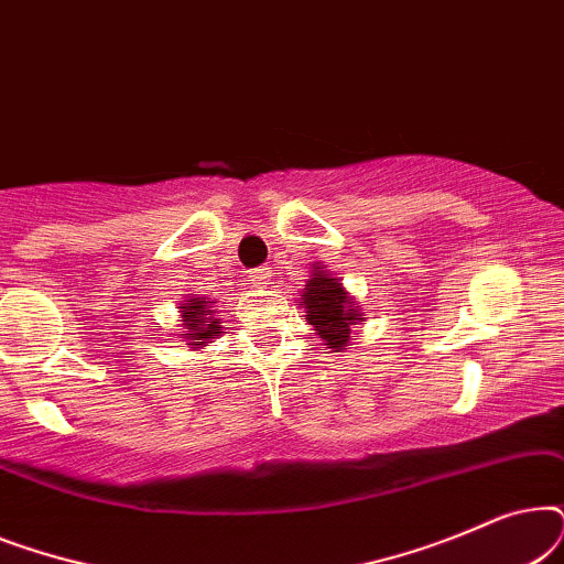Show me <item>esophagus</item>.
Here are the masks:
<instances>
[{"label": "esophagus", "instance_id": "obj_1", "mask_svg": "<svg viewBox=\"0 0 564 564\" xmlns=\"http://www.w3.org/2000/svg\"><path fill=\"white\" fill-rule=\"evenodd\" d=\"M246 282H249L251 288H267V284H272V269L269 267L251 269V272L246 274Z\"/></svg>", "mask_w": 564, "mask_h": 564}]
</instances>
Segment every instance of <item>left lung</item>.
<instances>
[{
    "label": "left lung",
    "instance_id": "obj_1",
    "mask_svg": "<svg viewBox=\"0 0 564 564\" xmlns=\"http://www.w3.org/2000/svg\"><path fill=\"white\" fill-rule=\"evenodd\" d=\"M305 307V321L311 323L323 346L330 351H344L351 346L354 328L361 323V307L349 292L341 288V280L326 272L323 264H313L311 280L300 292Z\"/></svg>",
    "mask_w": 564,
    "mask_h": 564
}]
</instances>
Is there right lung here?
I'll return each instance as SVG.
<instances>
[{
    "mask_svg": "<svg viewBox=\"0 0 564 564\" xmlns=\"http://www.w3.org/2000/svg\"><path fill=\"white\" fill-rule=\"evenodd\" d=\"M182 313V341H187L192 351L203 349V346L213 344V338L223 334L220 318H215V311L210 305V297L192 295L180 305Z\"/></svg>",
    "mask_w": 564,
    "mask_h": 564,
    "instance_id": "add662e5",
    "label": "right lung"
}]
</instances>
